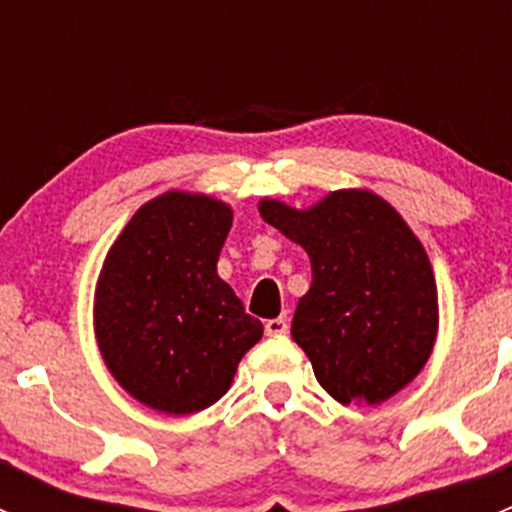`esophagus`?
I'll list each match as a JSON object with an SVG mask.
<instances>
[{
	"label": "esophagus",
	"mask_w": 512,
	"mask_h": 512,
	"mask_svg": "<svg viewBox=\"0 0 512 512\" xmlns=\"http://www.w3.org/2000/svg\"><path fill=\"white\" fill-rule=\"evenodd\" d=\"M287 329H289L287 317H275L265 324V332L270 334V337H282V334H287Z\"/></svg>",
	"instance_id": "1"
}]
</instances>
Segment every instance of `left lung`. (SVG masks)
<instances>
[{
    "label": "left lung",
    "mask_w": 512,
    "mask_h": 512,
    "mask_svg": "<svg viewBox=\"0 0 512 512\" xmlns=\"http://www.w3.org/2000/svg\"><path fill=\"white\" fill-rule=\"evenodd\" d=\"M265 223L302 245L312 287L292 337L319 384L342 404H381L423 369L436 342L431 262L379 195L339 190L309 210L262 200Z\"/></svg>",
    "instance_id": "8db88e82"
}]
</instances>
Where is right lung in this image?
Wrapping results in <instances>:
<instances>
[{"label": "right lung", "instance_id": "obj_1", "mask_svg": "<svg viewBox=\"0 0 512 512\" xmlns=\"http://www.w3.org/2000/svg\"><path fill=\"white\" fill-rule=\"evenodd\" d=\"M232 210L205 195L143 205L108 250L96 289V339L118 384L165 414H195L230 389L262 337L218 257Z\"/></svg>", "mask_w": 512, "mask_h": 512}]
</instances>
